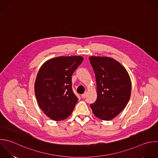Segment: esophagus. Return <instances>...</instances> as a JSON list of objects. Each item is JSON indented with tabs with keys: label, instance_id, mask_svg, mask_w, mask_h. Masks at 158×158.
Returning a JSON list of instances; mask_svg holds the SVG:
<instances>
[{
	"label": "esophagus",
	"instance_id": "34e87169",
	"mask_svg": "<svg viewBox=\"0 0 158 158\" xmlns=\"http://www.w3.org/2000/svg\"><path fill=\"white\" fill-rule=\"evenodd\" d=\"M87 92H85V93L81 95V97H82V98H85L87 97Z\"/></svg>",
	"mask_w": 158,
	"mask_h": 158
}]
</instances>
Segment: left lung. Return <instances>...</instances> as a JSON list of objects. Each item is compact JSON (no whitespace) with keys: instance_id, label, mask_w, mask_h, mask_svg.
Wrapping results in <instances>:
<instances>
[{"instance_id":"8db88e82","label":"left lung","mask_w":158,"mask_h":158,"mask_svg":"<svg viewBox=\"0 0 158 158\" xmlns=\"http://www.w3.org/2000/svg\"><path fill=\"white\" fill-rule=\"evenodd\" d=\"M97 83V98L90 105L94 115L103 121L113 119L126 108L131 95L129 74L119 61L111 57H89Z\"/></svg>"}]
</instances>
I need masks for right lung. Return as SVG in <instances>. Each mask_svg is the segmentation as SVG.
I'll use <instances>...</instances> for the list:
<instances>
[{
	"mask_svg": "<svg viewBox=\"0 0 158 158\" xmlns=\"http://www.w3.org/2000/svg\"><path fill=\"white\" fill-rule=\"evenodd\" d=\"M83 60L81 56H58L40 68L35 95L40 108L51 119L63 121L71 114L78 101L72 90L71 76Z\"/></svg>",
	"mask_w": 158,
	"mask_h": 158,
	"instance_id": "right-lung-1",
	"label": "right lung"
}]
</instances>
